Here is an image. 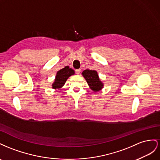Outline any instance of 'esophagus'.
<instances>
[{
  "instance_id": "1",
  "label": "esophagus",
  "mask_w": 160,
  "mask_h": 160,
  "mask_svg": "<svg viewBox=\"0 0 160 160\" xmlns=\"http://www.w3.org/2000/svg\"><path fill=\"white\" fill-rule=\"evenodd\" d=\"M75 71H76V74H80V72H81V70H80V69H77V70H76Z\"/></svg>"
}]
</instances>
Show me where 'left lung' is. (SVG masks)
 <instances>
[{"label":"left lung","instance_id":"8db88e82","mask_svg":"<svg viewBox=\"0 0 160 160\" xmlns=\"http://www.w3.org/2000/svg\"><path fill=\"white\" fill-rule=\"evenodd\" d=\"M82 75L89 85L90 88L94 92H97L102 88L103 84L100 80L97 71L92 70H86L83 71Z\"/></svg>","mask_w":160,"mask_h":160}]
</instances>
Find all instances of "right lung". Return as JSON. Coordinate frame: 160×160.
<instances>
[{"label":"right lung","instance_id":"right-lung-1","mask_svg":"<svg viewBox=\"0 0 160 160\" xmlns=\"http://www.w3.org/2000/svg\"><path fill=\"white\" fill-rule=\"evenodd\" d=\"M73 74H74V71L68 66H66L60 71H58L57 72L55 82L52 84L53 88H59L62 87L68 78Z\"/></svg>","mask_w":160,"mask_h":160}]
</instances>
